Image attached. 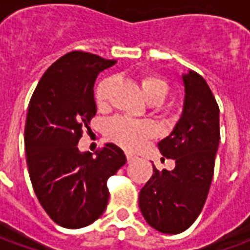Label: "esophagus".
I'll use <instances>...</instances> for the list:
<instances>
[{"mask_svg":"<svg viewBox=\"0 0 250 250\" xmlns=\"http://www.w3.org/2000/svg\"><path fill=\"white\" fill-rule=\"evenodd\" d=\"M125 158H127V162L130 163L131 161H132V159H134V157H132V155H131V154H125Z\"/></svg>","mask_w":250,"mask_h":250,"instance_id":"1","label":"esophagus"}]
</instances>
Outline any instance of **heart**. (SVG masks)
<instances>
[{"label":"heart","mask_w":250,"mask_h":250,"mask_svg":"<svg viewBox=\"0 0 250 250\" xmlns=\"http://www.w3.org/2000/svg\"><path fill=\"white\" fill-rule=\"evenodd\" d=\"M135 79L139 83L142 93L148 103L159 104L167 98L170 85L167 80L163 79L161 75L150 71H141L136 73ZM112 85H114L112 76H105L96 83L93 89V99L99 108H105L108 105ZM159 111L165 116L170 115V109L163 108ZM154 132L155 128L150 122L132 120L128 118H115L109 122L105 128L107 139L128 151L138 150L148 138L154 135Z\"/></svg>","instance_id":"b5f03b06"}]
</instances>
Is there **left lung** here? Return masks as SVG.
Listing matches in <instances>:
<instances>
[{
	"label": "left lung",
	"mask_w": 250,
	"mask_h": 250,
	"mask_svg": "<svg viewBox=\"0 0 250 250\" xmlns=\"http://www.w3.org/2000/svg\"><path fill=\"white\" fill-rule=\"evenodd\" d=\"M182 116L158 148L175 161L171 171L154 174L139 194V208L147 224L166 234L182 233L202 211L214 171L220 143V108L208 83L190 71L182 76Z\"/></svg>",
	"instance_id": "left-lung-1"
}]
</instances>
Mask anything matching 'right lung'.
I'll return each mask as SVG.
<instances>
[{"mask_svg":"<svg viewBox=\"0 0 250 250\" xmlns=\"http://www.w3.org/2000/svg\"><path fill=\"white\" fill-rule=\"evenodd\" d=\"M115 60L73 51L52 64L36 87L25 123V152L33 190L57 225L92 224L108 204L107 181L125 163V152L105 145L96 158L77 143L96 115L93 84Z\"/></svg>","mask_w":250,"mask_h":250,"instance_id":"1","label":"right lung"}]
</instances>
